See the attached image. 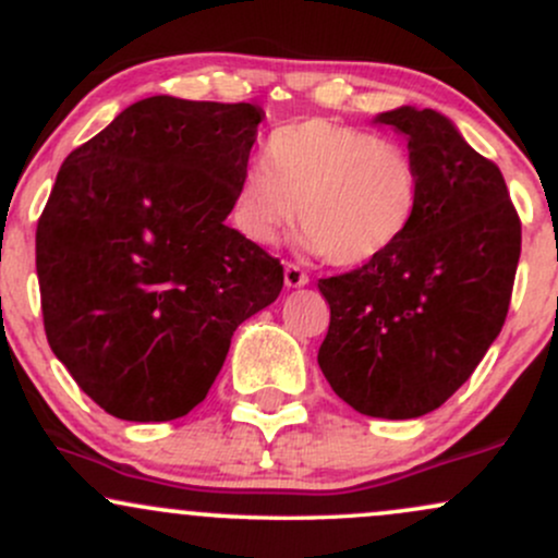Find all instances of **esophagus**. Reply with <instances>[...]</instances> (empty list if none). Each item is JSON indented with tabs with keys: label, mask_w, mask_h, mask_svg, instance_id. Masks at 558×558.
Instances as JSON below:
<instances>
[{
	"label": "esophagus",
	"mask_w": 558,
	"mask_h": 558,
	"mask_svg": "<svg viewBox=\"0 0 558 558\" xmlns=\"http://www.w3.org/2000/svg\"><path fill=\"white\" fill-rule=\"evenodd\" d=\"M283 278H286V286L288 288H301V286L310 283V275L301 270L299 265H293V262H286Z\"/></svg>",
	"instance_id": "34e87169"
}]
</instances>
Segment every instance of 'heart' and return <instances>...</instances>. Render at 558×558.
Segmentation results:
<instances>
[{
    "label": "heart",
    "instance_id": "obj_1",
    "mask_svg": "<svg viewBox=\"0 0 558 558\" xmlns=\"http://www.w3.org/2000/svg\"><path fill=\"white\" fill-rule=\"evenodd\" d=\"M259 165L228 204L230 226L254 246H272L296 217L306 252L360 267L393 252L420 217L425 178L414 151L364 128L328 118L275 128Z\"/></svg>",
    "mask_w": 558,
    "mask_h": 558
}]
</instances>
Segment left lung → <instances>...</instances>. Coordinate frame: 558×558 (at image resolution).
<instances>
[{
  "mask_svg": "<svg viewBox=\"0 0 558 558\" xmlns=\"http://www.w3.org/2000/svg\"><path fill=\"white\" fill-rule=\"evenodd\" d=\"M377 123L407 133L425 194L393 252L319 278L330 304L319 369L360 414L412 420L451 399L504 328L522 222L496 162L444 114L399 107Z\"/></svg>",
  "mask_w": 558,
  "mask_h": 558,
  "instance_id": "obj_1",
  "label": "left lung"
}]
</instances>
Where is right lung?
<instances>
[{
  "label": "right lung",
  "mask_w": 558,
  "mask_h": 558,
  "mask_svg": "<svg viewBox=\"0 0 558 558\" xmlns=\"http://www.w3.org/2000/svg\"><path fill=\"white\" fill-rule=\"evenodd\" d=\"M262 110L149 96L62 162L36 228L47 341L107 414L183 417L283 265L226 226Z\"/></svg>",
  "instance_id": "1"
}]
</instances>
